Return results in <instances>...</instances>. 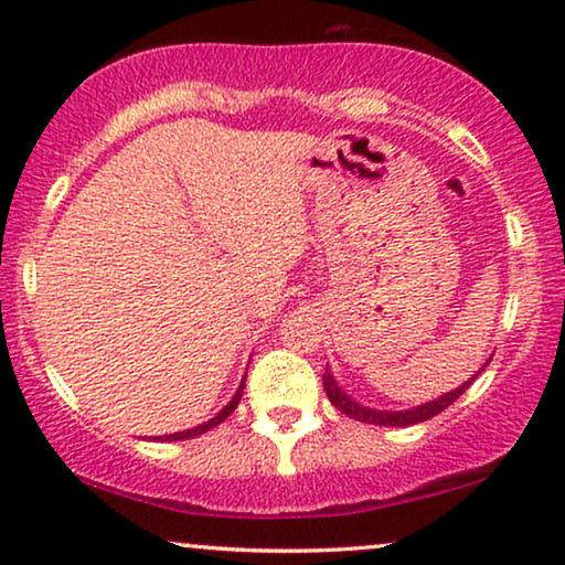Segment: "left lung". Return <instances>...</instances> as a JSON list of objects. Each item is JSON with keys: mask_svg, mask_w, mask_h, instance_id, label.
<instances>
[{"mask_svg": "<svg viewBox=\"0 0 565 565\" xmlns=\"http://www.w3.org/2000/svg\"><path fill=\"white\" fill-rule=\"evenodd\" d=\"M489 362H491V358L486 360V365H489ZM483 367L478 370L473 377H468L466 383L458 385L455 391H447L439 398L427 401V404H422V406L404 408V412H381V408H370V406L358 404V401H354L352 396H347V393L339 388V383L334 381V375H331L329 365H327V370H323V391H327L331 404H334L342 414L350 416V419H358V422H365V424H377V427H412V424L427 422V419H431V416H437L439 412H445V408L450 404H455V401H458L462 393H466L470 385H473L476 377L483 373Z\"/></svg>", "mask_w": 565, "mask_h": 565, "instance_id": "8db88e82", "label": "left lung"}]
</instances>
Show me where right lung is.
Here are the masks:
<instances>
[{
	"instance_id": "add662e5",
	"label": "right lung",
	"mask_w": 565,
	"mask_h": 565,
	"mask_svg": "<svg viewBox=\"0 0 565 565\" xmlns=\"http://www.w3.org/2000/svg\"><path fill=\"white\" fill-rule=\"evenodd\" d=\"M244 383H246V377H242V383H238V388H236V393L234 396H231V401L226 406L221 408L218 414L213 416V419H207V422H203V424H198V427H192V429H184V431H174V435H164V437H153V439H159V443H177V439H190V437H198V435H205L207 429H213V427H218V424L223 422V419H228L231 414H234V408L238 406V401H242V393H244Z\"/></svg>"
}]
</instances>
